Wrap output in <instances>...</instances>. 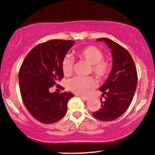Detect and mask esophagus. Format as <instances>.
<instances>
[{
  "instance_id": "1",
  "label": "esophagus",
  "mask_w": 155,
  "mask_h": 155,
  "mask_svg": "<svg viewBox=\"0 0 155 155\" xmlns=\"http://www.w3.org/2000/svg\"><path fill=\"white\" fill-rule=\"evenodd\" d=\"M78 97H79L81 99V100H84V101H86V100H88V97H84V96H81V95H77Z\"/></svg>"
}]
</instances>
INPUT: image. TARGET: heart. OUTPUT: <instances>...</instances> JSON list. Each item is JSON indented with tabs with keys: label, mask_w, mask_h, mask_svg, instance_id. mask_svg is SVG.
I'll return each mask as SVG.
<instances>
[{
	"label": "heart",
	"mask_w": 155,
	"mask_h": 155,
	"mask_svg": "<svg viewBox=\"0 0 155 155\" xmlns=\"http://www.w3.org/2000/svg\"><path fill=\"white\" fill-rule=\"evenodd\" d=\"M75 55L79 59L90 64L89 73H92L99 79H105L110 75L113 63L109 60L103 58L102 51L95 46L90 45L80 48L75 51ZM74 62L69 56L66 55L61 61V69L65 76H70L73 71ZM96 85L95 79L92 76L80 77L75 76L67 81V88L71 92L80 95H85Z\"/></svg>",
	"instance_id": "1"
}]
</instances>
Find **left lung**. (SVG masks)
<instances>
[{"label":"left lung","instance_id":"obj_1","mask_svg":"<svg viewBox=\"0 0 155 155\" xmlns=\"http://www.w3.org/2000/svg\"><path fill=\"white\" fill-rule=\"evenodd\" d=\"M104 41L112 50L113 70L107 81L100 88L102 92L101 108L93 113L98 120L111 121L118 118L126 112L133 100L137 84V71L135 63L127 50L107 38Z\"/></svg>","mask_w":155,"mask_h":155}]
</instances>
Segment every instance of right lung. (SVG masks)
I'll use <instances>...</instances> for the list:
<instances>
[{
	"label": "right lung",
	"instance_id": "right-lung-1",
	"mask_svg": "<svg viewBox=\"0 0 155 155\" xmlns=\"http://www.w3.org/2000/svg\"><path fill=\"white\" fill-rule=\"evenodd\" d=\"M73 40H51L38 44L24 58L18 83L24 105L34 118L43 124H53L66 115L71 92H50V87H63L58 82L63 78L61 61L74 45Z\"/></svg>",
	"mask_w": 155,
	"mask_h": 155
}]
</instances>
